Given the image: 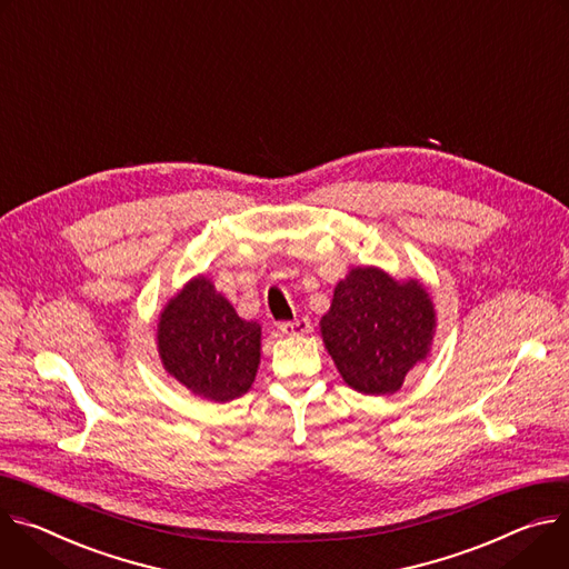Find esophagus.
<instances>
[{
  "instance_id": "esophagus-1",
  "label": "esophagus",
  "mask_w": 569,
  "mask_h": 569,
  "mask_svg": "<svg viewBox=\"0 0 569 569\" xmlns=\"http://www.w3.org/2000/svg\"><path fill=\"white\" fill-rule=\"evenodd\" d=\"M311 330V323H309V319H296V321H284V323H280V332L282 335H287V337H302V335H307Z\"/></svg>"
}]
</instances>
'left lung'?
<instances>
[{
	"label": "left lung",
	"instance_id": "8db88e82",
	"mask_svg": "<svg viewBox=\"0 0 569 569\" xmlns=\"http://www.w3.org/2000/svg\"><path fill=\"white\" fill-rule=\"evenodd\" d=\"M436 311L418 280L357 267L335 287L321 335L343 382L366 396L396 393L431 350Z\"/></svg>",
	"mask_w": 569,
	"mask_h": 569
}]
</instances>
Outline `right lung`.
Returning <instances> with one entry per match:
<instances>
[{
  "label": "right lung",
  "instance_id": "add662e5",
  "mask_svg": "<svg viewBox=\"0 0 569 569\" xmlns=\"http://www.w3.org/2000/svg\"><path fill=\"white\" fill-rule=\"evenodd\" d=\"M262 328L237 317L234 307L199 276L160 313L158 352L164 370L206 400L228 402L256 382Z\"/></svg>",
  "mask_w": 569,
  "mask_h": 569
}]
</instances>
